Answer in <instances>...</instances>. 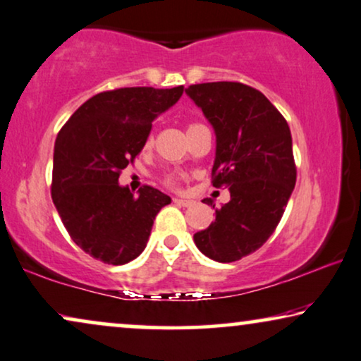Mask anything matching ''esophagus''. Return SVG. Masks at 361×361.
<instances>
[{"mask_svg":"<svg viewBox=\"0 0 361 361\" xmlns=\"http://www.w3.org/2000/svg\"><path fill=\"white\" fill-rule=\"evenodd\" d=\"M173 201H175L176 204L185 206V208H188V206H193V204H195V201H193V200H181V198H175Z\"/></svg>","mask_w":361,"mask_h":361,"instance_id":"34e87169","label":"esophagus"}]
</instances>
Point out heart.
Wrapping results in <instances>:
<instances>
[{"mask_svg":"<svg viewBox=\"0 0 361 361\" xmlns=\"http://www.w3.org/2000/svg\"><path fill=\"white\" fill-rule=\"evenodd\" d=\"M168 185H173V180H171V178H168Z\"/></svg>","mask_w":361,"mask_h":361,"instance_id":"1","label":"heart"}]
</instances>
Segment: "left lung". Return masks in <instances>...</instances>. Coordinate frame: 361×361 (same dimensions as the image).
Instances as JSON below:
<instances>
[{
    "instance_id": "left-lung-1",
    "label": "left lung",
    "mask_w": 361,
    "mask_h": 361,
    "mask_svg": "<svg viewBox=\"0 0 361 361\" xmlns=\"http://www.w3.org/2000/svg\"><path fill=\"white\" fill-rule=\"evenodd\" d=\"M185 92L214 130L213 186L228 185L231 193L195 244L216 262L239 261L271 238L294 191L290 128L266 95L241 82L196 84Z\"/></svg>"
}]
</instances>
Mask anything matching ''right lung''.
Listing matches in <instances>:
<instances>
[{
    "mask_svg": "<svg viewBox=\"0 0 361 361\" xmlns=\"http://www.w3.org/2000/svg\"><path fill=\"white\" fill-rule=\"evenodd\" d=\"M181 94L183 85L109 90L84 102L61 128L51 195L72 241L89 256L122 266L147 247L155 216L171 198L152 186L133 196L118 176L145 147L153 120Z\"/></svg>",
    "mask_w": 361,
    "mask_h": 361,
    "instance_id": "right-lung-1",
    "label": "right lung"
}]
</instances>
